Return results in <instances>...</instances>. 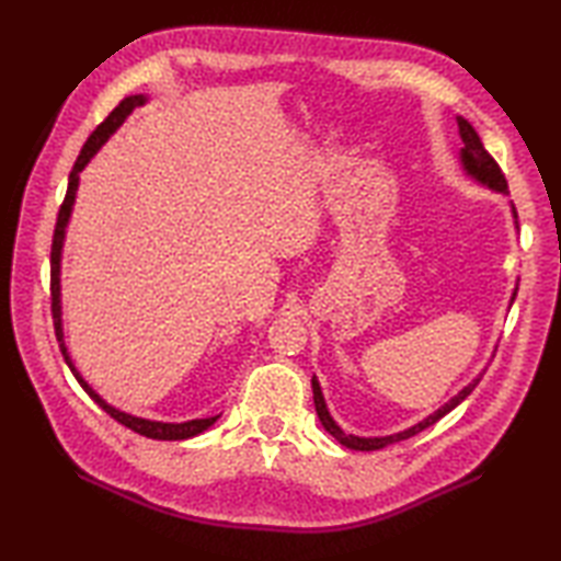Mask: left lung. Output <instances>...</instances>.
<instances>
[{
  "mask_svg": "<svg viewBox=\"0 0 561 561\" xmlns=\"http://www.w3.org/2000/svg\"><path fill=\"white\" fill-rule=\"evenodd\" d=\"M458 127H460V137H462V165H465V171H468L470 175H474L478 178V181H482V183H486L490 187H494V190H499V193H508V183H506V175H504V171L499 169V163L490 157V153H486V149H484V145H482V139H480V135L474 133V127L465 121V117H458ZM516 214V211H514ZM480 383V378L474 380V383H470L468 388H462L456 398H453L450 402H446L444 408H440L438 412H434L432 416H426L424 422H420V424H414L412 428H408V432H400V434H392V436H383V438H359V436H352V434H344L342 428L332 422V416H330V412H328V408H325V400H323V392H320V386H318V380L313 378V402H316V412H318V416H320V424L325 426V432L332 436V438H337L342 446H347V448H352V450H378V448H386V446H390V444H398V440H404V438H410V436H414V434H420V432H424L426 426H432V424H436L440 416H446L450 410H456L458 404L470 396V392L474 390V386Z\"/></svg>",
  "mask_w": 561,
  "mask_h": 561,
  "instance_id": "1",
  "label": "left lung"
}]
</instances>
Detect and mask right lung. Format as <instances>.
Listing matches in <instances>:
<instances>
[{"label":"right lung","instance_id":"obj_1","mask_svg":"<svg viewBox=\"0 0 561 561\" xmlns=\"http://www.w3.org/2000/svg\"><path fill=\"white\" fill-rule=\"evenodd\" d=\"M145 103V96H129L125 101H121V105L105 117V121L93 129L91 137L87 139V145L81 147L79 157L75 161V169H71L69 173V183H67V195L62 199V205H59V211H57V221H55V233H53V248H50V311H53V323H55V335H57V342H59V350H62V356L67 366L71 368V374H75V378L79 380V386L89 392V396L93 398V402H99V408L111 414V420H115L117 424H123L127 428H133V432L147 436V438H157V440H183V438H190V436H197L205 432V428H209L214 422L219 420V416H209V420H193V422H183V424H163V422H149V420H139V416H133V414H125L121 410L111 408V404H105L96 392H93L89 388L87 380H83L79 376V371L75 368V364H71L69 354H67V347H65V340H62V320H59V253H62V238H65V226H67V219H69V211H71V202H75V195H77V183H79V173L83 165H87L91 161L93 153H96L101 149V145L105 139H108L117 127H121L125 123V117L133 113L137 105Z\"/></svg>","mask_w":561,"mask_h":561}]
</instances>
